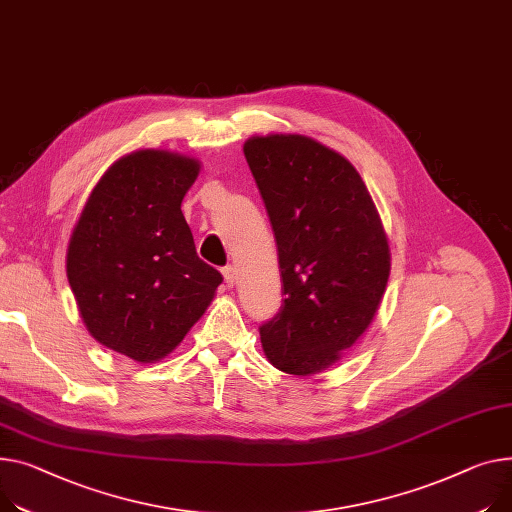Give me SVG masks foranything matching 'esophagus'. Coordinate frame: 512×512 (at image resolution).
<instances>
[{
  "label": "esophagus",
  "instance_id": "1",
  "mask_svg": "<svg viewBox=\"0 0 512 512\" xmlns=\"http://www.w3.org/2000/svg\"><path fill=\"white\" fill-rule=\"evenodd\" d=\"M222 276H224V282H226V286H228V288H232V286L236 284V267H232V265H226V267L222 269Z\"/></svg>",
  "mask_w": 512,
  "mask_h": 512
}]
</instances>
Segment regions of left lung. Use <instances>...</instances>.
I'll list each match as a JSON object with an SVG mask.
<instances>
[{
    "instance_id": "1",
    "label": "left lung",
    "mask_w": 512,
    "mask_h": 512,
    "mask_svg": "<svg viewBox=\"0 0 512 512\" xmlns=\"http://www.w3.org/2000/svg\"><path fill=\"white\" fill-rule=\"evenodd\" d=\"M274 228L284 282L280 313L259 329L267 360L313 377L342 360L383 300L391 251L354 164L300 133L243 146Z\"/></svg>"
}]
</instances>
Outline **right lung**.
<instances>
[{
  "instance_id": "add662e5",
  "label": "right lung",
  "mask_w": 512,
  "mask_h": 512,
  "mask_svg": "<svg viewBox=\"0 0 512 512\" xmlns=\"http://www.w3.org/2000/svg\"><path fill=\"white\" fill-rule=\"evenodd\" d=\"M199 168L173 150L119 158L88 195L67 245V280L88 333L140 364L173 352L222 284L197 257L181 212Z\"/></svg>"
}]
</instances>
